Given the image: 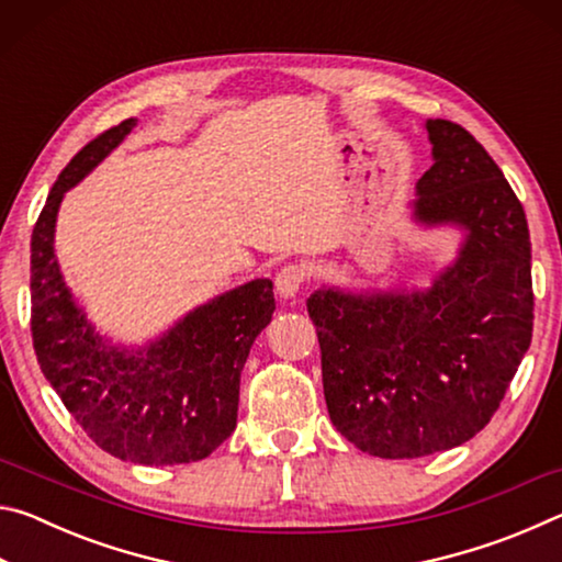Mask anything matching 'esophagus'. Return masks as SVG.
<instances>
[{"instance_id":"1","label":"esophagus","mask_w":562,"mask_h":562,"mask_svg":"<svg viewBox=\"0 0 562 562\" xmlns=\"http://www.w3.org/2000/svg\"><path fill=\"white\" fill-rule=\"evenodd\" d=\"M304 280H307V272H304L302 265H284L278 278H274V290H278L280 297L292 300L304 288Z\"/></svg>"}]
</instances>
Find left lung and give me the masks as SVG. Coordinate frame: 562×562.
I'll use <instances>...</instances> for the list:
<instances>
[{"label":"left lung","mask_w":562,"mask_h":562,"mask_svg":"<svg viewBox=\"0 0 562 562\" xmlns=\"http://www.w3.org/2000/svg\"><path fill=\"white\" fill-rule=\"evenodd\" d=\"M434 166L414 221L463 231L456 260L424 290L322 288L307 312L331 424L379 459H418L473 439L496 414L532 337L530 235L486 148L429 119Z\"/></svg>","instance_id":"obj_1"}]
</instances>
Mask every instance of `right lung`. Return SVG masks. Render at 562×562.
Segmentation results:
<instances>
[{"instance_id":"right-lung-1","label":"right lung","mask_w":562,"mask_h":562,"mask_svg":"<svg viewBox=\"0 0 562 562\" xmlns=\"http://www.w3.org/2000/svg\"><path fill=\"white\" fill-rule=\"evenodd\" d=\"M136 126L128 119L83 146L61 170L32 233V339L46 382L97 446L140 465L193 463L237 424L240 374L270 325V280H252L201 304L144 347L99 335L54 252L64 193L89 176Z\"/></svg>"}]
</instances>
